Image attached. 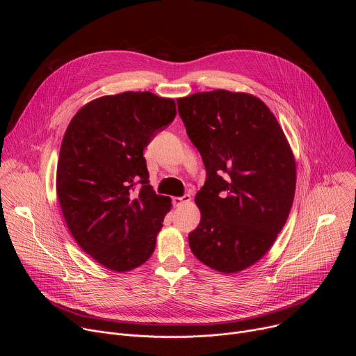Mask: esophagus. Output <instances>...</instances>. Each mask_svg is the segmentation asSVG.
<instances>
[{
    "mask_svg": "<svg viewBox=\"0 0 356 356\" xmlns=\"http://www.w3.org/2000/svg\"><path fill=\"white\" fill-rule=\"evenodd\" d=\"M190 201H191L190 194H184V195H181V197H175V198H173V204H175L176 207H180V206H183V204H188Z\"/></svg>",
    "mask_w": 356,
    "mask_h": 356,
    "instance_id": "esophagus-1",
    "label": "esophagus"
}]
</instances>
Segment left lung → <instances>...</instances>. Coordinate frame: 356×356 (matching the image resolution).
Masks as SVG:
<instances>
[{
    "mask_svg": "<svg viewBox=\"0 0 356 356\" xmlns=\"http://www.w3.org/2000/svg\"><path fill=\"white\" fill-rule=\"evenodd\" d=\"M186 132L207 179L195 194L201 211L188 234L204 265L236 273L257 264L287 221L296 190L290 145L262 99L214 90L177 99Z\"/></svg>",
    "mask_w": 356,
    "mask_h": 356,
    "instance_id": "left-lung-1",
    "label": "left lung"
}]
</instances>
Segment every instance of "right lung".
<instances>
[{"label":"right lung","instance_id":"obj_1","mask_svg":"<svg viewBox=\"0 0 356 356\" xmlns=\"http://www.w3.org/2000/svg\"><path fill=\"white\" fill-rule=\"evenodd\" d=\"M175 117V99L125 91L90 101L63 136L56 173L63 217L80 248L114 272L140 266L155 250L172 200L149 184L143 149Z\"/></svg>","mask_w":356,"mask_h":356}]
</instances>
